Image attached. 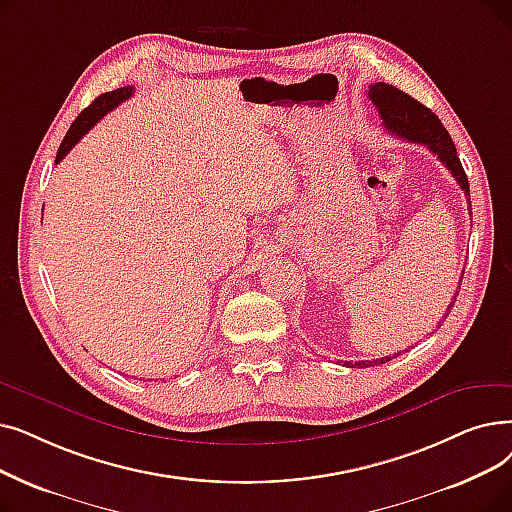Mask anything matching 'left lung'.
<instances>
[{
    "label": "left lung",
    "instance_id": "left-lung-1",
    "mask_svg": "<svg viewBox=\"0 0 512 512\" xmlns=\"http://www.w3.org/2000/svg\"><path fill=\"white\" fill-rule=\"evenodd\" d=\"M368 98L372 100L376 110H379L385 129L389 133H393V136L402 138L406 142L427 146L435 154V157L448 167V171L454 175V180L464 190L466 201H471V198H469L471 196L469 180H466V173H464L462 163H460L458 154H456V146L450 138L448 129L443 127V123L439 121V117L433 113V110L427 108L425 104H420L418 100H414L406 92L397 90V87H393L389 83H372L368 87ZM469 209H471V203H469ZM456 295H458V291H456ZM456 295L450 301L448 311L454 307ZM448 311H446V318H448ZM391 358H395V353L385 355V358H379V360H372V362H345V366H349V368H368V366L385 364Z\"/></svg>",
    "mask_w": 512,
    "mask_h": 512
}]
</instances>
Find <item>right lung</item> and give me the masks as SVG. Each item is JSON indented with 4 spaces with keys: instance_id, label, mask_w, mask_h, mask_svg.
<instances>
[{
    "instance_id": "add662e5",
    "label": "right lung",
    "mask_w": 512,
    "mask_h": 512,
    "mask_svg": "<svg viewBox=\"0 0 512 512\" xmlns=\"http://www.w3.org/2000/svg\"><path fill=\"white\" fill-rule=\"evenodd\" d=\"M133 94V87L127 85V87H119V90H113V92H106L102 96H98L90 106H87L83 113L73 121V125L69 127V131H66V136L58 148V154H56V163H60L66 154L71 152V148L85 136L87 131H90L106 113H110L115 106H119L123 100L131 98Z\"/></svg>"
}]
</instances>
